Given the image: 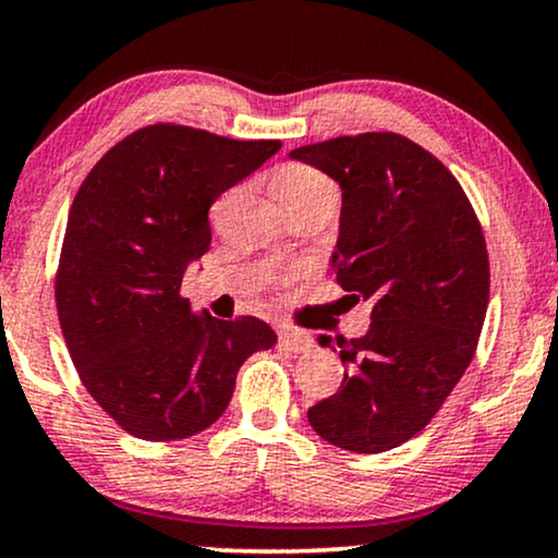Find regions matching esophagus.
<instances>
[{
	"instance_id": "34e87169",
	"label": "esophagus",
	"mask_w": 558,
	"mask_h": 558,
	"mask_svg": "<svg viewBox=\"0 0 558 558\" xmlns=\"http://www.w3.org/2000/svg\"><path fill=\"white\" fill-rule=\"evenodd\" d=\"M280 344L293 352H306L312 350V335L308 331H299V329H280Z\"/></svg>"
}]
</instances>
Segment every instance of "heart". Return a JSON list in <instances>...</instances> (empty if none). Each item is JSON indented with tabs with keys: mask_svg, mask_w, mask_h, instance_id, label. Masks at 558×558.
I'll use <instances>...</instances> for the list:
<instances>
[{
	"mask_svg": "<svg viewBox=\"0 0 558 558\" xmlns=\"http://www.w3.org/2000/svg\"><path fill=\"white\" fill-rule=\"evenodd\" d=\"M272 190L286 208L308 201H322V197L337 201L335 182H331L324 172H319V169L308 165H288L280 169L272 180Z\"/></svg>",
	"mask_w": 558,
	"mask_h": 558,
	"instance_id": "1",
	"label": "heart"
}]
</instances>
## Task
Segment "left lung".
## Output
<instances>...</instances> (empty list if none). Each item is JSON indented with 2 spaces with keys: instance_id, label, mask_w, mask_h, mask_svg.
Segmentation results:
<instances>
[{
  "instance_id": "1",
  "label": "left lung",
  "mask_w": 558,
  "mask_h": 558,
  "mask_svg": "<svg viewBox=\"0 0 558 558\" xmlns=\"http://www.w3.org/2000/svg\"><path fill=\"white\" fill-rule=\"evenodd\" d=\"M291 157L340 182L331 267L350 299L373 303L368 335L337 337L348 371L308 422L331 446L384 453L429 425L474 361L489 303L482 223L450 169L399 133L329 138Z\"/></svg>"
}]
</instances>
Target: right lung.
I'll return each instance as SVG.
<instances>
[{
	"mask_svg": "<svg viewBox=\"0 0 558 558\" xmlns=\"http://www.w3.org/2000/svg\"><path fill=\"white\" fill-rule=\"evenodd\" d=\"M278 149L154 123L118 141L76 190L56 312L84 389L129 435L203 433L227 412L246 357L278 342L257 316H195L180 293L210 246L216 197Z\"/></svg>",
	"mask_w": 558,
	"mask_h": 558,
	"instance_id": "obj_1",
	"label": "right lung"
}]
</instances>
